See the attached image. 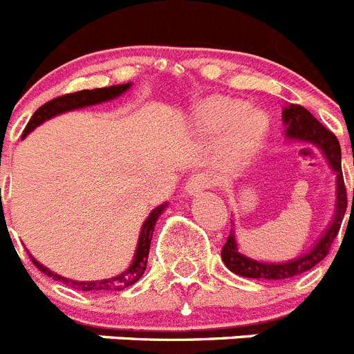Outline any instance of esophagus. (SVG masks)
I'll use <instances>...</instances> for the list:
<instances>
[{
	"instance_id": "1",
	"label": "esophagus",
	"mask_w": 354,
	"mask_h": 354,
	"mask_svg": "<svg viewBox=\"0 0 354 354\" xmlns=\"http://www.w3.org/2000/svg\"><path fill=\"white\" fill-rule=\"evenodd\" d=\"M211 184H213L211 175H207L206 171H201V174L189 177L188 183H186V193H189V195H197L202 189L211 188Z\"/></svg>"
}]
</instances>
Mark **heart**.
<instances>
[{
	"instance_id": "heart-1",
	"label": "heart",
	"mask_w": 354,
	"mask_h": 354,
	"mask_svg": "<svg viewBox=\"0 0 354 354\" xmlns=\"http://www.w3.org/2000/svg\"><path fill=\"white\" fill-rule=\"evenodd\" d=\"M195 127L202 134L218 136L216 162L225 174H236L259 153L270 131L268 116L238 98L211 96L195 109Z\"/></svg>"
}]
</instances>
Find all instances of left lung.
<instances>
[{
    "label": "left lung",
    "instance_id": "1",
    "mask_svg": "<svg viewBox=\"0 0 354 354\" xmlns=\"http://www.w3.org/2000/svg\"><path fill=\"white\" fill-rule=\"evenodd\" d=\"M283 123H285V136L292 141H304V143L315 145L322 153L329 168L337 175V202H335V218L328 229L324 236L317 241L313 249L304 252L303 256L286 261V263H267V261H256L252 258L240 254L238 252L236 238L234 231L227 236L225 245L222 247V259L225 267L238 276L250 277V279H288V277L299 276L303 272L310 270L317 263H321L322 259L328 256L331 243L335 236L338 234L340 223H342L344 213L347 207V195L346 186H344L342 177V153H340V143L337 136L329 132L310 111H306L301 105H288L283 109ZM354 197V193H353Z\"/></svg>",
    "mask_w": 354,
    "mask_h": 354
}]
</instances>
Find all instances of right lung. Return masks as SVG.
<instances>
[{"label":"right lung","instance_id":"1","mask_svg":"<svg viewBox=\"0 0 354 354\" xmlns=\"http://www.w3.org/2000/svg\"><path fill=\"white\" fill-rule=\"evenodd\" d=\"M131 87V82L129 84H118V86L111 87H102V89H84L77 91V93H69V95L57 96V98L50 100L48 104L41 105V107L33 113V116L30 118L28 125H26L25 132H23V138L26 134L35 129V127L41 125L42 122H46L50 118L57 116V114L68 113V111H73V109H82L87 107V105H96L102 104V102H109V100H114L116 96L123 95L127 89ZM168 204H161L157 206L152 213L148 214V218L145 220L143 227H141L140 232V241H138V247H136V256L132 259L131 267L127 268L125 272L118 274L114 277H109V279H100V281H73L68 279V277H62L55 272H51L50 268H46L44 265H41L35 258H32L33 265L46 276L53 277L55 281H62L64 285L71 286L75 290H82V292H120V290H125L127 286H132L134 283L141 279V276L145 274V268H147L148 261V250H150V241H152L153 227H156L157 218L161 216V213L165 211V207Z\"/></svg>","mask_w":354,"mask_h":354}]
</instances>
